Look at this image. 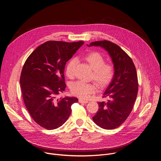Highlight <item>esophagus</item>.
Masks as SVG:
<instances>
[{"label":"esophagus","instance_id":"obj_1","mask_svg":"<svg viewBox=\"0 0 161 161\" xmlns=\"http://www.w3.org/2000/svg\"><path fill=\"white\" fill-rule=\"evenodd\" d=\"M79 103H83V104H86V103H88V101L83 100V99H79Z\"/></svg>","mask_w":161,"mask_h":161}]
</instances>
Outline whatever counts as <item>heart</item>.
<instances>
[{
	"mask_svg": "<svg viewBox=\"0 0 161 161\" xmlns=\"http://www.w3.org/2000/svg\"><path fill=\"white\" fill-rule=\"evenodd\" d=\"M84 59L92 69V78L99 87L104 88L111 83L114 74V68L111 65L105 64V58L100 53H90L84 57ZM76 64L77 60L75 58L68 62L65 67V73L69 78L74 76ZM96 88V86L93 83H86L79 81L71 85V92L73 95L85 99L94 93Z\"/></svg>",
	"mask_w": 161,
	"mask_h": 161,
	"instance_id": "heart-1",
	"label": "heart"
}]
</instances>
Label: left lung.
<instances>
[{
    "label": "left lung",
    "instance_id": "left-lung-1",
    "mask_svg": "<svg viewBox=\"0 0 161 161\" xmlns=\"http://www.w3.org/2000/svg\"><path fill=\"white\" fill-rule=\"evenodd\" d=\"M88 47H99L111 58L114 76L104 91L107 102H99V110L94 122L104 129H113L122 124L129 117L136 99L138 83L135 65L130 57L116 44L109 41L90 43Z\"/></svg>",
    "mask_w": 161,
    "mask_h": 161
}]
</instances>
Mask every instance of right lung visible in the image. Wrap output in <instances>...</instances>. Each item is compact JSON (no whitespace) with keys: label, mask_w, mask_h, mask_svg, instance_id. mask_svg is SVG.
Returning <instances> with one entry per match:
<instances>
[{"label":"right lung","mask_w":161,"mask_h":161,"mask_svg":"<svg viewBox=\"0 0 161 161\" xmlns=\"http://www.w3.org/2000/svg\"><path fill=\"white\" fill-rule=\"evenodd\" d=\"M83 44V41H47L38 47L23 67L19 83L25 105L40 126L53 130L62 125L71 113L75 97L57 98L65 90L66 62Z\"/></svg>","instance_id":"1"}]
</instances>
